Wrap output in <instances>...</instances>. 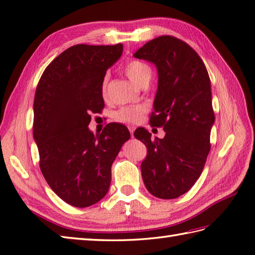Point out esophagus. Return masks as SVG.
<instances>
[{
    "label": "esophagus",
    "instance_id": "34e87169",
    "mask_svg": "<svg viewBox=\"0 0 255 255\" xmlns=\"http://www.w3.org/2000/svg\"><path fill=\"white\" fill-rule=\"evenodd\" d=\"M128 129H129V131H130V134H131V137H132L133 136V131H134V127L133 126H129Z\"/></svg>",
    "mask_w": 255,
    "mask_h": 255
}]
</instances>
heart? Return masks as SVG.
<instances>
[{"label":"heart","instance_id":"obj_1","mask_svg":"<svg viewBox=\"0 0 255 255\" xmlns=\"http://www.w3.org/2000/svg\"><path fill=\"white\" fill-rule=\"evenodd\" d=\"M124 71L126 73L128 79L131 81L134 85L140 86L144 81L150 80L151 78V68L147 63L139 60H131L128 62L124 68ZM106 85L107 79H104L102 84V93L105 95L106 93ZM147 111V107L144 105H136V106H127L123 107L114 114V118L117 122L121 123H137L140 121V118Z\"/></svg>","mask_w":255,"mask_h":255}]
</instances>
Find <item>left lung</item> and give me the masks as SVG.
<instances>
[{"mask_svg":"<svg viewBox=\"0 0 255 255\" xmlns=\"http://www.w3.org/2000/svg\"><path fill=\"white\" fill-rule=\"evenodd\" d=\"M133 57L158 70L150 123L165 131L162 139H152L144 128L133 133L147 147L142 180L153 196L177 198L198 180L210 150L215 115L207 69L192 47L172 36L154 38Z\"/></svg>","mask_w":255,"mask_h":255,"instance_id":"8db88e82","label":"left lung"}]
</instances>
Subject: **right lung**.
<instances>
[{"instance_id": "1", "label": "right lung", "mask_w": 255, "mask_h": 255, "mask_svg": "<svg viewBox=\"0 0 255 255\" xmlns=\"http://www.w3.org/2000/svg\"><path fill=\"white\" fill-rule=\"evenodd\" d=\"M123 45H75L46 68L34 100V140L48 185L74 207H89L105 196L112 164L130 138L122 124H108L99 136L88 127L91 114L104 107L102 84Z\"/></svg>"}]
</instances>
